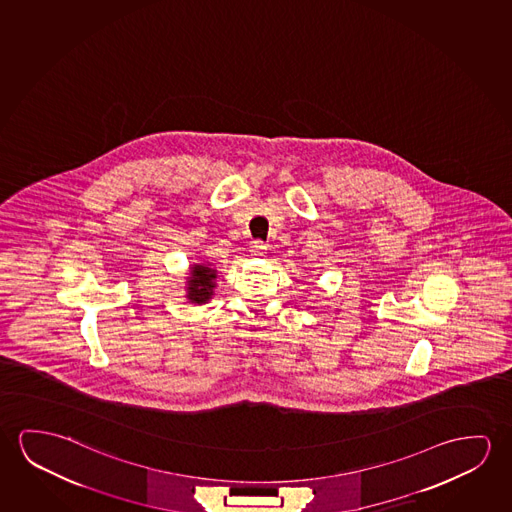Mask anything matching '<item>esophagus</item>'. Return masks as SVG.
Returning <instances> with one entry per match:
<instances>
[{
    "mask_svg": "<svg viewBox=\"0 0 512 512\" xmlns=\"http://www.w3.org/2000/svg\"><path fill=\"white\" fill-rule=\"evenodd\" d=\"M253 255H264L266 252V243L264 241H253Z\"/></svg>",
    "mask_w": 512,
    "mask_h": 512,
    "instance_id": "esophagus-1",
    "label": "esophagus"
}]
</instances>
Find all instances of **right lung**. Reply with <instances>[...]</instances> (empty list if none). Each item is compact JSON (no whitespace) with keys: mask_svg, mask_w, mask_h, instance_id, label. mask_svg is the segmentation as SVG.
Instances as JSON below:
<instances>
[{"mask_svg":"<svg viewBox=\"0 0 512 512\" xmlns=\"http://www.w3.org/2000/svg\"><path fill=\"white\" fill-rule=\"evenodd\" d=\"M189 280V299L195 303H205L207 299L213 296L214 289V269L204 268V266H195Z\"/></svg>","mask_w":512,"mask_h":512,"instance_id":"right-lung-1","label":"right lung"}]
</instances>
